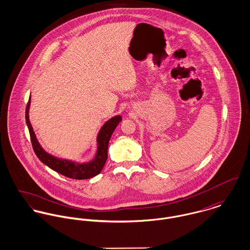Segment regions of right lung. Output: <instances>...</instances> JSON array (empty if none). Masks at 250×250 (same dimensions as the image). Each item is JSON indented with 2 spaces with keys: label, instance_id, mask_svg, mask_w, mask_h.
I'll return each mask as SVG.
<instances>
[{
  "label": "right lung",
  "instance_id": "obj_1",
  "mask_svg": "<svg viewBox=\"0 0 250 250\" xmlns=\"http://www.w3.org/2000/svg\"><path fill=\"white\" fill-rule=\"evenodd\" d=\"M30 105H31V99H29L28 105L26 107V122L29 128L31 142L33 144L34 151L37 158L44 165H46L51 169L61 173L63 176H66L68 178L76 179V180L92 178L101 172L107 159V146H108L109 139L114 129L116 128V126L122 120V117L120 115H116L108 119L103 125V127L100 129L97 136V151H96L95 157L90 162L79 164L68 160H63V159H59L57 157H54L53 155L47 153L40 146V144L36 140V134L33 130V127L29 119Z\"/></svg>",
  "mask_w": 250,
  "mask_h": 250
}]
</instances>
